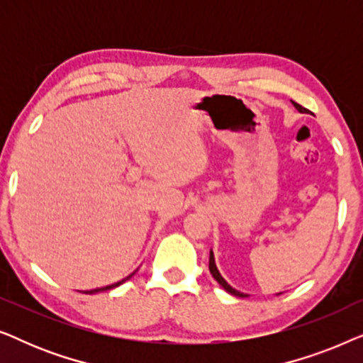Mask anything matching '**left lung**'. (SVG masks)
Segmentation results:
<instances>
[{"mask_svg": "<svg viewBox=\"0 0 363 363\" xmlns=\"http://www.w3.org/2000/svg\"><path fill=\"white\" fill-rule=\"evenodd\" d=\"M294 104V107L297 108V111L299 112H302V113H307L309 111H307L306 107H302V106H299V104H296V102H292ZM210 272H211V276L215 277V279L218 281V284H220L223 289H225L226 292H230V294H233V296H236V297H247V294H245V292H240V291H236L235 287H231L230 284H228V282L223 279V276L220 274V271H218V267H216V262H215V255H213V251H210Z\"/></svg>", "mask_w": 363, "mask_h": 363, "instance_id": "obj_1", "label": "left lung"}]
</instances>
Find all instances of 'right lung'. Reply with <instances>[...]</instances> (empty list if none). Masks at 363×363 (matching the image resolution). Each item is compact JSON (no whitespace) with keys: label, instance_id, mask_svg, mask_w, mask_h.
I'll return each instance as SVG.
<instances>
[{"label":"right lung","instance_id":"obj_1","mask_svg":"<svg viewBox=\"0 0 363 363\" xmlns=\"http://www.w3.org/2000/svg\"><path fill=\"white\" fill-rule=\"evenodd\" d=\"M135 274V272H132L130 276H127L125 279H122V281H118V282H116V284H111V286H106V287H99V289H91V291H86V294H96V292H102V291H108V289H113V287H117V286H121L122 282H125L127 279H130V277Z\"/></svg>","mask_w":363,"mask_h":363}]
</instances>
